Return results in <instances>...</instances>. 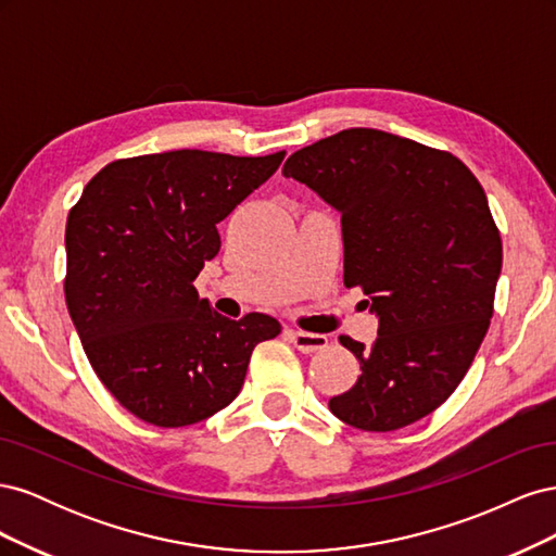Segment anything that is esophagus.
<instances>
[{"mask_svg":"<svg viewBox=\"0 0 556 556\" xmlns=\"http://www.w3.org/2000/svg\"><path fill=\"white\" fill-rule=\"evenodd\" d=\"M290 339H292L294 348L306 352V355H311V352H317V350H325L329 345V339L325 333H311V331H301V329H290Z\"/></svg>","mask_w":556,"mask_h":556,"instance_id":"34e87169","label":"esophagus"}]
</instances>
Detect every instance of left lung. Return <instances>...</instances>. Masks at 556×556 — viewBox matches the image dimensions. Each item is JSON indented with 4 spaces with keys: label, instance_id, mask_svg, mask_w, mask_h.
<instances>
[{
    "label": "left lung",
    "instance_id": "8db88e82",
    "mask_svg": "<svg viewBox=\"0 0 556 556\" xmlns=\"http://www.w3.org/2000/svg\"><path fill=\"white\" fill-rule=\"evenodd\" d=\"M282 176L341 213L343 282L378 315L371 348L339 339L362 374L329 410L362 431L427 417L464 380L494 315L503 248L482 185L447 150L366 127L296 150Z\"/></svg>",
    "mask_w": 556,
    "mask_h": 556
}]
</instances>
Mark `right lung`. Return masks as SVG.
<instances>
[{
  "label": "right lung",
  "instance_id": "add662e5",
  "mask_svg": "<svg viewBox=\"0 0 556 556\" xmlns=\"http://www.w3.org/2000/svg\"><path fill=\"white\" fill-rule=\"evenodd\" d=\"M285 150L237 157L169 150L106 164L66 220L64 299L97 378L148 425H197L237 399L280 323L229 319L194 278L220 252L217 223L276 174Z\"/></svg>",
  "mask_w": 556,
  "mask_h": 556
}]
</instances>
